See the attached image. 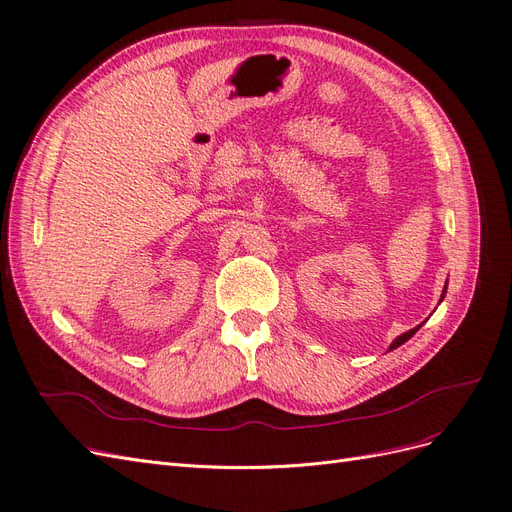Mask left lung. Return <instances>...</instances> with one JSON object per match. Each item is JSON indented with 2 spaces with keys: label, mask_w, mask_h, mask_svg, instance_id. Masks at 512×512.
I'll return each mask as SVG.
<instances>
[{
  "label": "left lung",
  "mask_w": 512,
  "mask_h": 512,
  "mask_svg": "<svg viewBox=\"0 0 512 512\" xmlns=\"http://www.w3.org/2000/svg\"><path fill=\"white\" fill-rule=\"evenodd\" d=\"M444 292H446V288H444ZM416 329H418V327H416ZM416 329H412V331H408V333H404V335H399V337L395 339V342L391 344V350H393V348H397V346H401V344H404L406 339H410V337L416 333Z\"/></svg>",
  "instance_id": "left-lung-1"
}]
</instances>
